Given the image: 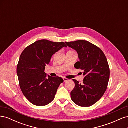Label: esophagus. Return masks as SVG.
Segmentation results:
<instances>
[{
	"instance_id": "obj_1",
	"label": "esophagus",
	"mask_w": 128,
	"mask_h": 128,
	"mask_svg": "<svg viewBox=\"0 0 128 128\" xmlns=\"http://www.w3.org/2000/svg\"><path fill=\"white\" fill-rule=\"evenodd\" d=\"M63 80H64V82H67V80H68V79L67 78H66V77H63Z\"/></svg>"
}]
</instances>
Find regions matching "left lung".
Segmentation results:
<instances>
[{
    "label": "left lung",
    "mask_w": 128,
    "mask_h": 128,
    "mask_svg": "<svg viewBox=\"0 0 128 128\" xmlns=\"http://www.w3.org/2000/svg\"><path fill=\"white\" fill-rule=\"evenodd\" d=\"M66 43L78 53L80 61L74 66L83 70L85 75L82 84L72 80L75 86L70 93L71 99L80 106H91L100 99L107 88L110 69L107 58L101 49L86 40Z\"/></svg>",
    "instance_id": "8db88e82"
}]
</instances>
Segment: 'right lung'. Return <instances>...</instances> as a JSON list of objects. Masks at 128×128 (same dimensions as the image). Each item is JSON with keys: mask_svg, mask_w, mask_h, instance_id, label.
<instances>
[{"mask_svg": "<svg viewBox=\"0 0 128 128\" xmlns=\"http://www.w3.org/2000/svg\"><path fill=\"white\" fill-rule=\"evenodd\" d=\"M64 47V42L46 40L36 41L24 50L17 66L19 85L23 94L34 105H47L54 99L58 88L64 80L51 77L44 72L52 56Z\"/></svg>", "mask_w": 128, "mask_h": 128, "instance_id": "add662e5", "label": "right lung"}]
</instances>
